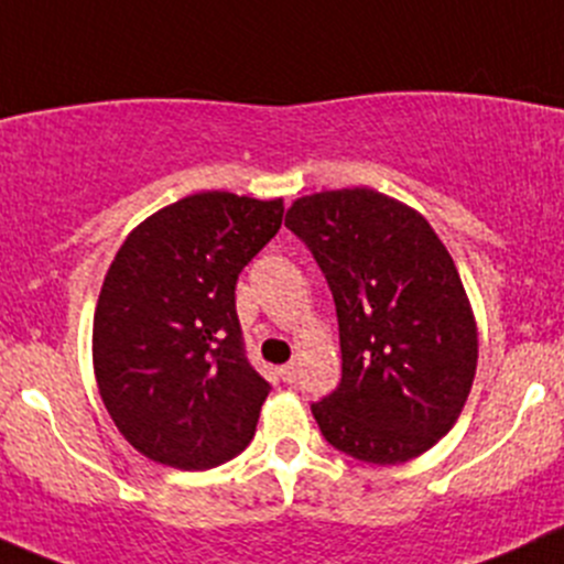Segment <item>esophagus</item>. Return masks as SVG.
<instances>
[{
  "label": "esophagus",
  "instance_id": "34e87169",
  "mask_svg": "<svg viewBox=\"0 0 564 564\" xmlns=\"http://www.w3.org/2000/svg\"><path fill=\"white\" fill-rule=\"evenodd\" d=\"M278 373H281V379L286 384L297 382V366H294V362H289V366H281V368H278Z\"/></svg>",
  "mask_w": 564,
  "mask_h": 564
}]
</instances>
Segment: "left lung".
I'll return each mask as SVG.
<instances>
[{"label":"left lung","instance_id":"8db88e82","mask_svg":"<svg viewBox=\"0 0 564 564\" xmlns=\"http://www.w3.org/2000/svg\"><path fill=\"white\" fill-rule=\"evenodd\" d=\"M286 229L314 253L338 314L340 384L311 403L324 440L366 464L434 447L477 366L469 300L436 231L368 187L297 198Z\"/></svg>","mask_w":564,"mask_h":564}]
</instances>
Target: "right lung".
I'll return each mask as SVG.
<instances>
[{"instance_id":"add662e5","label":"right lung","mask_w":564,"mask_h":564,"mask_svg":"<svg viewBox=\"0 0 564 564\" xmlns=\"http://www.w3.org/2000/svg\"><path fill=\"white\" fill-rule=\"evenodd\" d=\"M281 220V198L196 193L147 218L113 256L95 311V377L147 458L202 471L253 440L272 388L246 355L235 289Z\"/></svg>"}]
</instances>
